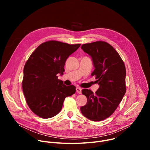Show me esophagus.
Masks as SVG:
<instances>
[{
    "mask_svg": "<svg viewBox=\"0 0 150 150\" xmlns=\"http://www.w3.org/2000/svg\"><path fill=\"white\" fill-rule=\"evenodd\" d=\"M76 92H77L78 93H79V94H81V93H82V90H81V88H79V87H76Z\"/></svg>",
    "mask_w": 150,
    "mask_h": 150,
    "instance_id": "esophagus-1",
    "label": "esophagus"
}]
</instances>
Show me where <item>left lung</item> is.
<instances>
[{"mask_svg":"<svg viewBox=\"0 0 150 150\" xmlns=\"http://www.w3.org/2000/svg\"><path fill=\"white\" fill-rule=\"evenodd\" d=\"M81 49L92 58L94 76L99 85L98 90L83 89L87 103L81 108L82 114L93 121H100L111 116L126 93V68L116 50L105 41L83 44Z\"/></svg>","mask_w":150,"mask_h":150,"instance_id":"1","label":"left lung"}]
</instances>
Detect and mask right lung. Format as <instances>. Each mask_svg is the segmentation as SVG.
Here are the masks:
<instances>
[{"mask_svg":"<svg viewBox=\"0 0 150 150\" xmlns=\"http://www.w3.org/2000/svg\"><path fill=\"white\" fill-rule=\"evenodd\" d=\"M80 45L46 41L38 46L27 61L23 93L30 109L39 117L48 119L57 115L65 98L75 93L74 85H64L57 75H63L67 59Z\"/></svg>","mask_w":150,"mask_h":150,"instance_id":"right-lung-1","label":"right lung"}]
</instances>
